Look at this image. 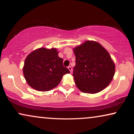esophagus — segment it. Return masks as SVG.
<instances>
[{"instance_id": "1", "label": "esophagus", "mask_w": 134, "mask_h": 134, "mask_svg": "<svg viewBox=\"0 0 134 134\" xmlns=\"http://www.w3.org/2000/svg\"><path fill=\"white\" fill-rule=\"evenodd\" d=\"M68 69H69V71H70V72H72V69H71V67H70V66H69V67H68Z\"/></svg>"}]
</instances>
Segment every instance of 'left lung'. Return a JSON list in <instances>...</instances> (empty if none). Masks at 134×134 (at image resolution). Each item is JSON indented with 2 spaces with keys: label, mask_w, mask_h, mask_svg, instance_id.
I'll use <instances>...</instances> for the list:
<instances>
[{
  "label": "left lung",
  "mask_w": 134,
  "mask_h": 134,
  "mask_svg": "<svg viewBox=\"0 0 134 134\" xmlns=\"http://www.w3.org/2000/svg\"><path fill=\"white\" fill-rule=\"evenodd\" d=\"M76 65L72 76L77 87L86 93L101 92L113 78L115 65L107 50L94 41H86L73 48Z\"/></svg>",
  "instance_id": "1"
}]
</instances>
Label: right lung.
Here are the masks:
<instances>
[{
    "label": "right lung",
    "mask_w": 134,
    "mask_h": 134,
    "mask_svg": "<svg viewBox=\"0 0 134 134\" xmlns=\"http://www.w3.org/2000/svg\"><path fill=\"white\" fill-rule=\"evenodd\" d=\"M57 49L44 47L32 51L24 62L23 72L27 83L38 91L46 92L57 87L63 75L70 73L63 66Z\"/></svg>",
    "instance_id": "right-lung-1"
}]
</instances>
